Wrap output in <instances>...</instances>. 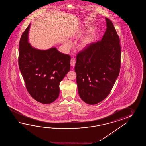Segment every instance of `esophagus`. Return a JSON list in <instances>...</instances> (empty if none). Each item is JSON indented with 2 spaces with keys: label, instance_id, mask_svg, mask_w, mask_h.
<instances>
[{
  "label": "esophagus",
  "instance_id": "obj_1",
  "mask_svg": "<svg viewBox=\"0 0 146 146\" xmlns=\"http://www.w3.org/2000/svg\"><path fill=\"white\" fill-rule=\"evenodd\" d=\"M75 64H76V60L74 58H72L71 60H70V65H71L72 67H73V66L75 65Z\"/></svg>",
  "mask_w": 146,
  "mask_h": 146
}]
</instances>
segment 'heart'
<instances>
[{"instance_id": "1", "label": "heart", "mask_w": 146, "mask_h": 146, "mask_svg": "<svg viewBox=\"0 0 146 146\" xmlns=\"http://www.w3.org/2000/svg\"><path fill=\"white\" fill-rule=\"evenodd\" d=\"M92 39H93V32L90 31L82 38V40H80V42L78 45V48L80 50H84L91 43ZM64 44L66 50H69L72 47V44L68 40L65 41Z\"/></svg>"}]
</instances>
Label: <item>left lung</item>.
I'll use <instances>...</instances> for the list:
<instances>
[{"instance_id":"left-lung-1","label":"left lung","mask_w":146,"mask_h":146,"mask_svg":"<svg viewBox=\"0 0 146 146\" xmlns=\"http://www.w3.org/2000/svg\"><path fill=\"white\" fill-rule=\"evenodd\" d=\"M106 20L107 28L101 40L78 54L74 67L79 95L91 105L107 97L120 71L119 38L112 21Z\"/></svg>"}]
</instances>
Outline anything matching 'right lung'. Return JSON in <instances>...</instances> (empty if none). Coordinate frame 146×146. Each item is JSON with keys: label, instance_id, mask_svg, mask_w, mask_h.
Here are the masks:
<instances>
[{"label": "right lung", "instance_id": "1", "mask_svg": "<svg viewBox=\"0 0 146 146\" xmlns=\"http://www.w3.org/2000/svg\"><path fill=\"white\" fill-rule=\"evenodd\" d=\"M31 23L19 43V67L28 92L39 102L49 104L59 94V84L70 69V56L56 47L40 50L29 43Z\"/></svg>", "mask_w": 146, "mask_h": 146}]
</instances>
